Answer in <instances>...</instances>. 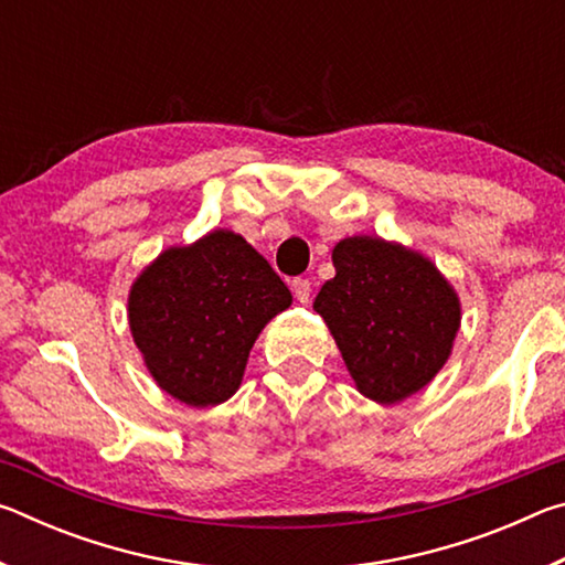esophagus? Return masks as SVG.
<instances>
[{"instance_id": "34e87169", "label": "esophagus", "mask_w": 565, "mask_h": 565, "mask_svg": "<svg viewBox=\"0 0 565 565\" xmlns=\"http://www.w3.org/2000/svg\"><path fill=\"white\" fill-rule=\"evenodd\" d=\"M291 291H294V296H296V301H301V303H306L309 301V296H311V281L309 279H294L291 281Z\"/></svg>"}]
</instances>
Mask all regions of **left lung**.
Returning a JSON list of instances; mask_svg holds the SVG:
<instances>
[{"instance_id":"left-lung-1","label":"left lung","mask_w":565,"mask_h":565,"mask_svg":"<svg viewBox=\"0 0 565 565\" xmlns=\"http://www.w3.org/2000/svg\"><path fill=\"white\" fill-rule=\"evenodd\" d=\"M337 276L313 301L363 396L396 404L451 356L461 303L436 266L411 248L351 236L331 254Z\"/></svg>"}]
</instances>
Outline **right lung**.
<instances>
[{
  "mask_svg": "<svg viewBox=\"0 0 565 565\" xmlns=\"http://www.w3.org/2000/svg\"><path fill=\"white\" fill-rule=\"evenodd\" d=\"M291 291L269 262L226 228L167 248L129 294V327L149 374L189 406L236 394L248 351Z\"/></svg>",
  "mask_w": 565,
  "mask_h": 565,
  "instance_id": "add662e5",
  "label": "right lung"
}]
</instances>
